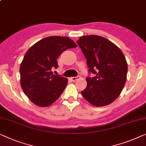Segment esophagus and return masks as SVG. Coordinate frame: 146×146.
Returning <instances> with one entry per match:
<instances>
[{
  "label": "esophagus",
  "mask_w": 146,
  "mask_h": 146,
  "mask_svg": "<svg viewBox=\"0 0 146 146\" xmlns=\"http://www.w3.org/2000/svg\"><path fill=\"white\" fill-rule=\"evenodd\" d=\"M80 78V77L79 76H77V77H71V80H72V81H75V80L79 79Z\"/></svg>",
  "instance_id": "esophagus-1"
}]
</instances>
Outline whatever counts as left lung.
<instances>
[{"label":"left lung","mask_w":146,"mask_h":146,"mask_svg":"<svg viewBox=\"0 0 146 146\" xmlns=\"http://www.w3.org/2000/svg\"><path fill=\"white\" fill-rule=\"evenodd\" d=\"M77 44L85 56L89 72L95 75L86 79L87 86L82 95L96 107L111 104L127 80L128 65L123 53L108 39L94 35L81 36Z\"/></svg>","instance_id":"1"}]
</instances>
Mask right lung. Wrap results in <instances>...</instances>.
Returning a JSON list of instances; mask_svg holds the SVG:
<instances>
[{
	"label": "right lung",
	"mask_w": 146,
	"mask_h": 146,
	"mask_svg": "<svg viewBox=\"0 0 146 146\" xmlns=\"http://www.w3.org/2000/svg\"><path fill=\"white\" fill-rule=\"evenodd\" d=\"M77 46L67 36H51L41 39L26 52L21 63V86L36 106L48 107L59 98L68 82L67 78L54 75L57 58L66 50Z\"/></svg>",
	"instance_id": "add662e5"
}]
</instances>
